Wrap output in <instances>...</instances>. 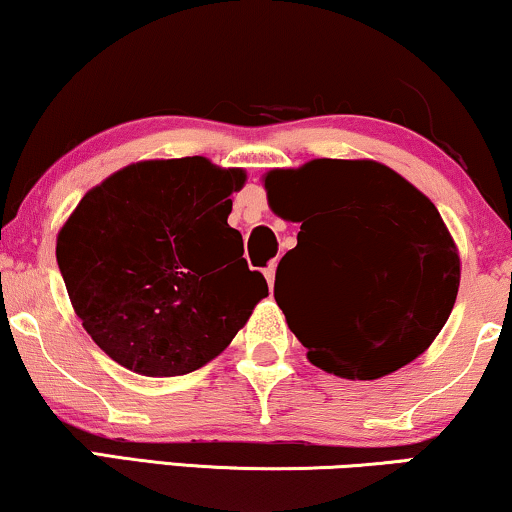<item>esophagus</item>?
I'll return each mask as SVG.
<instances>
[{
  "label": "esophagus",
  "instance_id": "esophagus-1",
  "mask_svg": "<svg viewBox=\"0 0 512 512\" xmlns=\"http://www.w3.org/2000/svg\"><path fill=\"white\" fill-rule=\"evenodd\" d=\"M264 276H267L269 288H274V276H276V267H274V264H269V267L264 269Z\"/></svg>",
  "mask_w": 512,
  "mask_h": 512
}]
</instances>
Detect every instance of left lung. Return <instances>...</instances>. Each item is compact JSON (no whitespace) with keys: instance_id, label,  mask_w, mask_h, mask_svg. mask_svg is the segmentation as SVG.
Wrapping results in <instances>:
<instances>
[{"instance_id":"8db88e82","label":"left lung","mask_w":512,"mask_h":512,"mask_svg":"<svg viewBox=\"0 0 512 512\" xmlns=\"http://www.w3.org/2000/svg\"><path fill=\"white\" fill-rule=\"evenodd\" d=\"M276 215L300 222L274 297L307 357L340 378L411 364L454 309L461 262L435 205L373 160H312L264 177ZM304 270L308 288L282 293Z\"/></svg>"}]
</instances>
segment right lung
Listing matches in <instances>:
<instances>
[{
  "instance_id": "right-lung-1",
  "label": "right lung",
  "mask_w": 512,
  "mask_h": 512,
  "mask_svg": "<svg viewBox=\"0 0 512 512\" xmlns=\"http://www.w3.org/2000/svg\"><path fill=\"white\" fill-rule=\"evenodd\" d=\"M243 170L193 155L115 172L80 200L56 241L75 314L129 371L172 378L229 347L262 297L226 224Z\"/></svg>"
}]
</instances>
